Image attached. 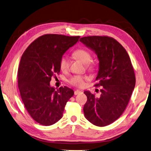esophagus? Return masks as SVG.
I'll return each instance as SVG.
<instances>
[{
	"instance_id": "esophagus-1",
	"label": "esophagus",
	"mask_w": 151,
	"mask_h": 151,
	"mask_svg": "<svg viewBox=\"0 0 151 151\" xmlns=\"http://www.w3.org/2000/svg\"><path fill=\"white\" fill-rule=\"evenodd\" d=\"M80 93H81V92L79 91V90H75V92H74V94H75V95H77L80 94Z\"/></svg>"
}]
</instances>
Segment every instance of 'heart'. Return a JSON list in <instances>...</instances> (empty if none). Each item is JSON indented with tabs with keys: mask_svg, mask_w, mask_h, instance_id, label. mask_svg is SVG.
<instances>
[{
	"mask_svg": "<svg viewBox=\"0 0 151 151\" xmlns=\"http://www.w3.org/2000/svg\"><path fill=\"white\" fill-rule=\"evenodd\" d=\"M73 56L78 60H80L82 62L85 63V66L86 68L90 70H94L95 68V63L92 59V54L90 52L87 50L85 48H79L76 49L73 52ZM59 67L61 70L67 71L69 69L70 67V62L68 57L66 55H63L59 61ZM88 80V78L86 76H82V75H75L71 77L68 82L73 86H75L78 88H83L85 84V81Z\"/></svg>",
	"mask_w": 151,
	"mask_h": 151,
	"instance_id": "obj_1",
	"label": "heart"
}]
</instances>
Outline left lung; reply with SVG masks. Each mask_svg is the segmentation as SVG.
I'll return each mask as SVG.
<instances>
[{
  "mask_svg": "<svg viewBox=\"0 0 151 151\" xmlns=\"http://www.w3.org/2000/svg\"><path fill=\"white\" fill-rule=\"evenodd\" d=\"M80 42L97 54L99 71L94 86H102L98 98L84 92L87 96L84 116L93 125L104 127L125 111L135 86L134 69L127 52L114 38L93 35L81 37Z\"/></svg>",
  "mask_w": 151,
  "mask_h": 151,
  "instance_id": "1",
  "label": "left lung"
}]
</instances>
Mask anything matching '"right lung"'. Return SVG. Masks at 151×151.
Masks as SVG:
<instances>
[{"mask_svg":"<svg viewBox=\"0 0 151 151\" xmlns=\"http://www.w3.org/2000/svg\"><path fill=\"white\" fill-rule=\"evenodd\" d=\"M80 36L45 34L37 38L22 55L18 70L22 100L32 119L49 126L61 119L65 105L74 95L67 86H50L52 76L59 74V61Z\"/></svg>","mask_w":151,"mask_h":151,"instance_id":"obj_1","label":"right lung"}]
</instances>
